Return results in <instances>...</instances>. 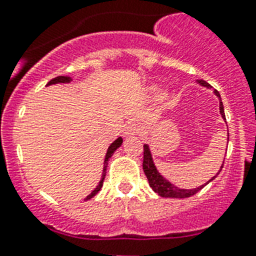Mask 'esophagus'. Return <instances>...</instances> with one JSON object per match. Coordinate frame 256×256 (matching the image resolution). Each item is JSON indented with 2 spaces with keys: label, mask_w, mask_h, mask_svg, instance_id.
<instances>
[{
  "label": "esophagus",
  "mask_w": 256,
  "mask_h": 256,
  "mask_svg": "<svg viewBox=\"0 0 256 256\" xmlns=\"http://www.w3.org/2000/svg\"><path fill=\"white\" fill-rule=\"evenodd\" d=\"M140 128L138 124H130L128 128L124 130V136H126V138H130V136H136V134H140Z\"/></svg>",
  "instance_id": "34e87169"
}]
</instances>
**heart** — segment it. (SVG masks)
Wrapping results in <instances>:
<instances>
[{"label":"heart","instance_id":"obj_1","mask_svg":"<svg viewBox=\"0 0 256 256\" xmlns=\"http://www.w3.org/2000/svg\"><path fill=\"white\" fill-rule=\"evenodd\" d=\"M148 90H150L152 92H156V86H150V88H148ZM166 98H168V94H166V92H160V102H164V100H166Z\"/></svg>","mask_w":256,"mask_h":256}]
</instances>
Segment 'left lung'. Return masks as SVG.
<instances>
[{"label": "left lung", "mask_w": 256, "mask_h": 256, "mask_svg": "<svg viewBox=\"0 0 256 256\" xmlns=\"http://www.w3.org/2000/svg\"><path fill=\"white\" fill-rule=\"evenodd\" d=\"M196 82H198L200 86H203V88H211V86L208 85L206 81H203V80H198ZM214 94L218 96V100H219V112H220V116H222L223 120H226V116H224V108H223L220 94H219V92H216V90H214ZM227 134H228V132H227ZM227 140H228V138H227ZM227 144H228V142H227ZM142 166H144V174H146V176H148V184H150V187H152V190L156 191V194L160 195V196H164V198H188V196H191V195L196 194L198 191L202 190L207 183H210L211 180H214V179L216 178V175H218L219 172H220V170H222L223 164L215 176H212L210 180H207L204 184H200V186L195 187V188H180V187L175 186V184H172L170 180H168V179L164 178V175L160 174V171H158L156 164H154V160H152V152H150L148 144H144V164H142Z\"/></svg>", "instance_id": "obj_1"}]
</instances>
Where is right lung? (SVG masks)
<instances>
[{"mask_svg": "<svg viewBox=\"0 0 256 256\" xmlns=\"http://www.w3.org/2000/svg\"><path fill=\"white\" fill-rule=\"evenodd\" d=\"M72 82V77H66V76H60V77H56L53 78L52 81L48 82V85L46 86H50V85H56V84H70ZM122 142H124V140H122V136H118L114 142H112L110 146H108V152H106V156H104V170H102V176H100V182H98V184H96V187L94 188V190L90 192V194L88 195L85 198V200H88V199H92L94 195L98 192V191L102 188V184H104V176H106V168H108V160L112 158V156L116 152V150L118 148H120V144H122Z\"/></svg>", "mask_w": 256, "mask_h": 256, "instance_id": "right-lung-1", "label": "right lung"}]
</instances>
